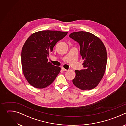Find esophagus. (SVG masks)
Instances as JSON below:
<instances>
[{"label":"esophagus","instance_id":"obj_1","mask_svg":"<svg viewBox=\"0 0 126 126\" xmlns=\"http://www.w3.org/2000/svg\"><path fill=\"white\" fill-rule=\"evenodd\" d=\"M61 69L63 70V71H68V70H67V69H65L64 68H63V67H62L61 68Z\"/></svg>","mask_w":126,"mask_h":126}]
</instances>
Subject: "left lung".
Returning <instances> with one entry per match:
<instances>
[{
    "label": "left lung",
    "instance_id": "obj_1",
    "mask_svg": "<svg viewBox=\"0 0 126 126\" xmlns=\"http://www.w3.org/2000/svg\"><path fill=\"white\" fill-rule=\"evenodd\" d=\"M69 37L80 44V54L84 60V69L75 70L73 83L83 90L94 89L99 84L106 70L107 57L105 46L99 38L88 32H73Z\"/></svg>",
    "mask_w": 126,
    "mask_h": 126
}]
</instances>
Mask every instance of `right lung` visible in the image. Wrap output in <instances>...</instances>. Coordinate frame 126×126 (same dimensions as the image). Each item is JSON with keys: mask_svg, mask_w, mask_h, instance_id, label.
Here are the masks:
<instances>
[{"mask_svg": "<svg viewBox=\"0 0 126 126\" xmlns=\"http://www.w3.org/2000/svg\"><path fill=\"white\" fill-rule=\"evenodd\" d=\"M68 32L43 30L31 35L21 52L23 74L35 88H44L54 81L61 68L48 62L47 57L56 43L65 37Z\"/></svg>", "mask_w": 126, "mask_h": 126, "instance_id": "obj_1", "label": "right lung"}]
</instances>
